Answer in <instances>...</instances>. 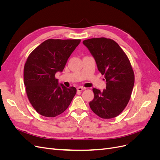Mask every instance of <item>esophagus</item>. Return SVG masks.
I'll return each mask as SVG.
<instances>
[{"mask_svg":"<svg viewBox=\"0 0 160 160\" xmlns=\"http://www.w3.org/2000/svg\"><path fill=\"white\" fill-rule=\"evenodd\" d=\"M77 91H81L85 89V88H83V87H79V88H77Z\"/></svg>","mask_w":160,"mask_h":160,"instance_id":"1","label":"esophagus"}]
</instances>
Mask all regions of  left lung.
Instances as JSON below:
<instances>
[{"label": "left lung", "instance_id": "8db88e82", "mask_svg": "<svg viewBox=\"0 0 160 160\" xmlns=\"http://www.w3.org/2000/svg\"><path fill=\"white\" fill-rule=\"evenodd\" d=\"M95 60L106 80V89H93L94 99L89 102L91 110L99 117H117L126 107L134 85V72L126 54L117 42L104 37L83 41Z\"/></svg>", "mask_w": 160, "mask_h": 160}]
</instances>
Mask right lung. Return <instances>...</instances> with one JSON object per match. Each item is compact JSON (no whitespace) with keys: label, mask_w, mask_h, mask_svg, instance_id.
I'll list each match as a JSON object with an SVG mask.
<instances>
[{"label":"right lung","mask_w":160,"mask_h":160,"mask_svg":"<svg viewBox=\"0 0 160 160\" xmlns=\"http://www.w3.org/2000/svg\"><path fill=\"white\" fill-rule=\"evenodd\" d=\"M80 39H48L28 57L24 67V83L31 104L37 113L54 118L63 113L76 94L74 87L59 84L57 72L64 69Z\"/></svg>","instance_id":"right-lung-1"}]
</instances>
